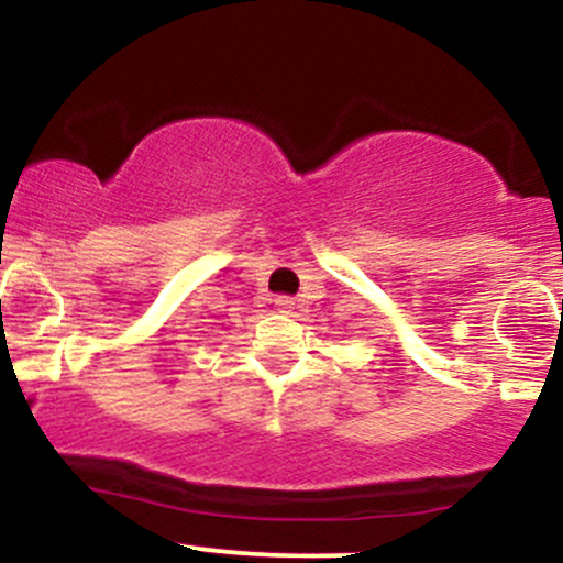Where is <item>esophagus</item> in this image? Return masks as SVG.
<instances>
[{"label":"esophagus","mask_w":563,"mask_h":563,"mask_svg":"<svg viewBox=\"0 0 563 563\" xmlns=\"http://www.w3.org/2000/svg\"><path fill=\"white\" fill-rule=\"evenodd\" d=\"M275 303H277V309H280V312H290V309L296 307V301L290 299V296H277Z\"/></svg>","instance_id":"esophagus-1"}]
</instances>
